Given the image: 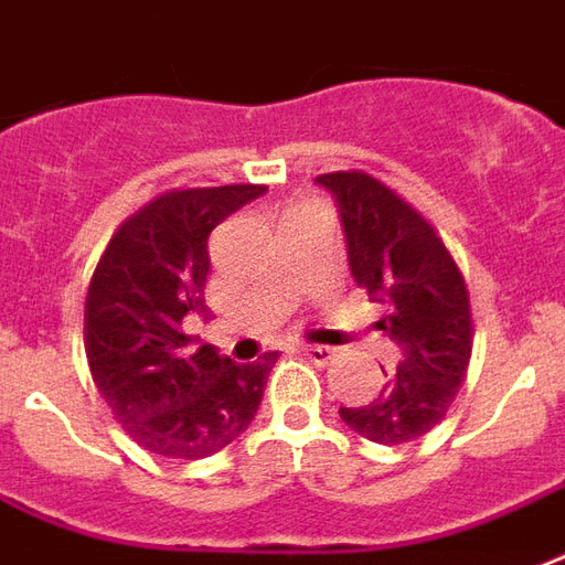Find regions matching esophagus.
Masks as SVG:
<instances>
[{
  "label": "esophagus",
  "instance_id": "esophagus-1",
  "mask_svg": "<svg viewBox=\"0 0 565 565\" xmlns=\"http://www.w3.org/2000/svg\"><path fill=\"white\" fill-rule=\"evenodd\" d=\"M300 352L310 358L312 364H319V367H328L337 358V349H331V345H300Z\"/></svg>",
  "mask_w": 565,
  "mask_h": 565
}]
</instances>
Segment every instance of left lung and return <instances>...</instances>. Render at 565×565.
Returning a JSON list of instances; mask_svg holds the SVG:
<instances>
[{
  "label": "left lung",
  "instance_id": "1",
  "mask_svg": "<svg viewBox=\"0 0 565 565\" xmlns=\"http://www.w3.org/2000/svg\"><path fill=\"white\" fill-rule=\"evenodd\" d=\"M337 201L349 270L385 307L379 331L401 349L397 373L367 406H340L364 439L413 443L443 422L472 355L469 295L446 243L418 210L358 171L316 177Z\"/></svg>",
  "mask_w": 565,
  "mask_h": 565
}]
</instances>
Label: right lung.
<instances>
[{
  "label": "right lung",
  "mask_w": 565,
  "mask_h": 565,
  "mask_svg": "<svg viewBox=\"0 0 565 565\" xmlns=\"http://www.w3.org/2000/svg\"><path fill=\"white\" fill-rule=\"evenodd\" d=\"M265 186L183 189L156 198L108 243L86 295V361L110 413L152 455H216L253 424L277 352L234 364L189 349L204 310L210 232Z\"/></svg>",
  "instance_id": "obj_1"
}]
</instances>
